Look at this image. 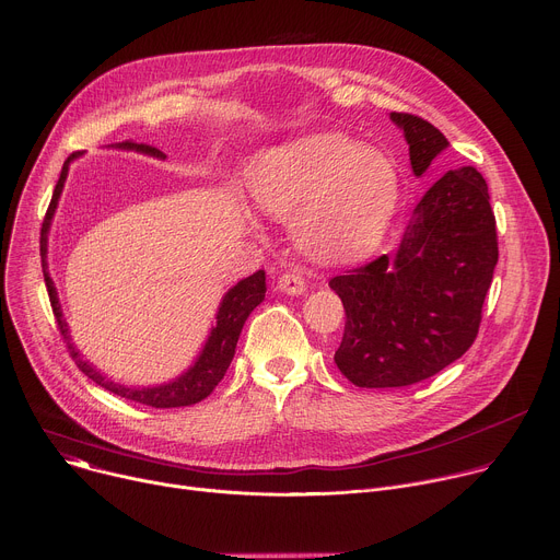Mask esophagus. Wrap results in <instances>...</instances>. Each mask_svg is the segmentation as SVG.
<instances>
[{
	"instance_id": "1",
	"label": "esophagus",
	"mask_w": 560,
	"mask_h": 560,
	"mask_svg": "<svg viewBox=\"0 0 560 560\" xmlns=\"http://www.w3.org/2000/svg\"><path fill=\"white\" fill-rule=\"evenodd\" d=\"M279 290L285 292V294H292V296L303 294V292H305V279H303V275L296 272V270L283 272V275L279 277Z\"/></svg>"
}]
</instances>
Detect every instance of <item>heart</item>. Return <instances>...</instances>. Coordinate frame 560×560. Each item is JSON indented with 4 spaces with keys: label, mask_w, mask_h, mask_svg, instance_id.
Returning <instances> with one entry per match:
<instances>
[{
    "label": "heart",
    "mask_w": 560,
    "mask_h": 560,
    "mask_svg": "<svg viewBox=\"0 0 560 560\" xmlns=\"http://www.w3.org/2000/svg\"><path fill=\"white\" fill-rule=\"evenodd\" d=\"M253 197L277 219L294 217L305 253L346 261L381 244L401 203V175L374 148L316 135L268 154L253 175Z\"/></svg>",
    "instance_id": "b5f03b06"
}]
</instances>
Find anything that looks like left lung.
<instances>
[{"instance_id": "8db88e82", "label": "left lung", "mask_w": 560, "mask_h": 560, "mask_svg": "<svg viewBox=\"0 0 560 560\" xmlns=\"http://www.w3.org/2000/svg\"><path fill=\"white\" fill-rule=\"evenodd\" d=\"M421 177L447 139L423 117L392 113ZM499 261L483 175L447 171L419 201L401 248L330 279L346 307L335 363L359 387H404L463 357L478 335Z\"/></svg>"}]
</instances>
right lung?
<instances>
[{
    "mask_svg": "<svg viewBox=\"0 0 560 560\" xmlns=\"http://www.w3.org/2000/svg\"><path fill=\"white\" fill-rule=\"evenodd\" d=\"M119 148L139 150V152H145V154H152V156H159V159H166V154L162 150L150 145V143L124 141ZM70 159H74V152L66 159V164L61 168L59 182H57V186L52 190V199L48 203V210H46V217H44V223H42V238H39L44 281H46V288H48V296H50V305H52V312H55V318H57L59 332L63 337L68 335V328H66V322H61V310H59V301H57V294H55V285H52V279L46 272V232H48L50 219H52L55 208H57V199L61 195V188H63V182H66V175H68ZM264 296H266V275H264V270L255 272L253 277L244 279V281H238L223 296V303H221L219 314H217V326L212 328L210 339H208L199 361L186 374H182L177 381H173L168 385L141 387V389L139 387H124L119 383L106 381L89 361H84L82 357H79V352L72 348V343H68V352L74 359L77 368L82 370L89 378H93L97 385L110 389L113 394L128 398V401H135V404H141V406H150V408H184V406H192V404H199L201 398H206L219 385V381L223 378V374H225V370H228V365H230V361L234 357V348H236L238 335H242V328L246 324V318L264 301Z\"/></svg>",
    "mask_w": 560,
    "mask_h": 560,
    "instance_id": "right-lung-1",
    "label": "right lung"
}]
</instances>
